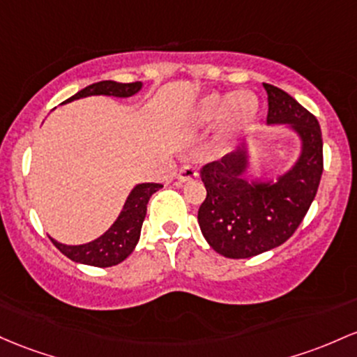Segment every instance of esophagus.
I'll list each match as a JSON object with an SVG mask.
<instances>
[{"instance_id":"esophagus-1","label":"esophagus","mask_w":357,"mask_h":357,"mask_svg":"<svg viewBox=\"0 0 357 357\" xmlns=\"http://www.w3.org/2000/svg\"><path fill=\"white\" fill-rule=\"evenodd\" d=\"M198 176V171L195 169L193 166H190V164H185V166L181 167V169L178 171V181L179 183H186V181H191V179H195Z\"/></svg>"}]
</instances>
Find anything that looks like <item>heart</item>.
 <instances>
[{"label": "heart", "instance_id": "b5f03b06", "mask_svg": "<svg viewBox=\"0 0 357 357\" xmlns=\"http://www.w3.org/2000/svg\"><path fill=\"white\" fill-rule=\"evenodd\" d=\"M257 98L252 93L241 91L234 95L211 93L197 105L190 116L191 127H205L222 119L223 134L241 130L252 121L257 113Z\"/></svg>", "mask_w": 357, "mask_h": 357}]
</instances>
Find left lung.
Wrapping results in <instances>:
<instances>
[{
  "label": "left lung",
  "mask_w": 357,
  "mask_h": 357,
  "mask_svg": "<svg viewBox=\"0 0 357 357\" xmlns=\"http://www.w3.org/2000/svg\"><path fill=\"white\" fill-rule=\"evenodd\" d=\"M268 123L291 125L301 139L295 166L276 183L244 178L248 152L237 149L199 169L206 198L198 223L210 248L230 259H245L271 250L298 229L310 208L324 171V144L315 116L283 89L266 84Z\"/></svg>",
  "instance_id": "1"
}]
</instances>
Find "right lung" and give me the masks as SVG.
Masks as SVG:
<instances>
[{"mask_svg": "<svg viewBox=\"0 0 357 357\" xmlns=\"http://www.w3.org/2000/svg\"><path fill=\"white\" fill-rule=\"evenodd\" d=\"M142 83H115V81H100V83L86 86L84 89L70 96L68 101L79 100V98L91 95H107L116 98H128L140 91ZM162 188L159 183H142L137 185L125 202L123 210L116 218V222L96 241L88 242L83 245H66L61 242L52 241V244L69 257L70 261L81 262V264L95 266V268H109V266L120 264L127 259L135 249L140 237L144 218H146L147 203L155 191Z\"/></svg>", "mask_w": 357, "mask_h": 357, "instance_id": "add662e5", "label": "right lung"}]
</instances>
